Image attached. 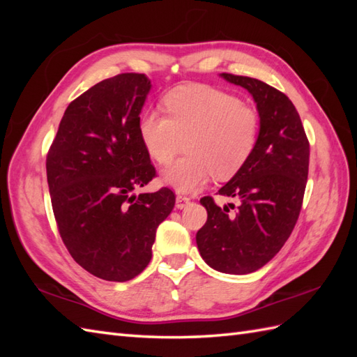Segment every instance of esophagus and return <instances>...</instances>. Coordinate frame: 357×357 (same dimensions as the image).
Returning a JSON list of instances; mask_svg holds the SVG:
<instances>
[{"label": "esophagus", "instance_id": "1", "mask_svg": "<svg viewBox=\"0 0 357 357\" xmlns=\"http://www.w3.org/2000/svg\"><path fill=\"white\" fill-rule=\"evenodd\" d=\"M188 202H190V198H188V196H184V195L176 196V207L178 208H184Z\"/></svg>", "mask_w": 357, "mask_h": 357}]
</instances>
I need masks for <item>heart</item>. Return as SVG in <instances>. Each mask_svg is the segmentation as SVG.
<instances>
[{"label":"heart","instance_id":"heart-1","mask_svg":"<svg viewBox=\"0 0 357 357\" xmlns=\"http://www.w3.org/2000/svg\"><path fill=\"white\" fill-rule=\"evenodd\" d=\"M167 116L141 115L138 133L149 156L169 165L184 147L187 156L164 173L167 184L193 192L213 176L233 178L252 156L259 136V113L224 90L185 86L164 98Z\"/></svg>","mask_w":357,"mask_h":357}]
</instances>
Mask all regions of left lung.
<instances>
[{
    "label": "left lung",
    "mask_w": 357,
    "mask_h": 357,
    "mask_svg": "<svg viewBox=\"0 0 357 357\" xmlns=\"http://www.w3.org/2000/svg\"><path fill=\"white\" fill-rule=\"evenodd\" d=\"M222 77L253 95L261 130L245 165L218 192L236 198L238 207H219L211 196L201 198L207 222L196 233V244L211 268L247 275L276 256L298 222L310 142L299 113L285 93L256 78L233 73Z\"/></svg>",
    "instance_id": "8db88e82"
}]
</instances>
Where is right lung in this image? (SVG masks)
I'll return each instance as SVG.
<instances>
[{
  "label": "right lung",
  "instance_id": "right-lung-1",
  "mask_svg": "<svg viewBox=\"0 0 357 357\" xmlns=\"http://www.w3.org/2000/svg\"><path fill=\"white\" fill-rule=\"evenodd\" d=\"M150 86L142 73H119L86 90L66 109L45 159L59 236L104 280L124 282L147 267L176 199L169 187L133 195L156 176L138 133Z\"/></svg>",
  "mask_w": 357,
  "mask_h": 357
}]
</instances>
